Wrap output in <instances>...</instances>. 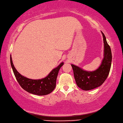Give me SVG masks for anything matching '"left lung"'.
Returning <instances> with one entry per match:
<instances>
[{
  "label": "left lung",
  "mask_w": 123,
  "mask_h": 123,
  "mask_svg": "<svg viewBox=\"0 0 123 123\" xmlns=\"http://www.w3.org/2000/svg\"><path fill=\"white\" fill-rule=\"evenodd\" d=\"M102 33L105 49L104 58L100 67L93 72H87L75 65H71L77 85L83 90H90L101 86L106 80L110 73L112 58V52L106 37L102 32Z\"/></svg>",
  "instance_id": "obj_1"
}]
</instances>
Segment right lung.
<instances>
[{
  "label": "right lung",
  "mask_w": 123,
  "mask_h": 123,
  "mask_svg": "<svg viewBox=\"0 0 123 123\" xmlns=\"http://www.w3.org/2000/svg\"><path fill=\"white\" fill-rule=\"evenodd\" d=\"M10 63L17 81L22 88L32 94L40 96L48 95L51 93L55 88L58 71L63 65V62H62L58 67L52 70L45 78L33 80L25 77L17 71L13 65L11 57H10Z\"/></svg>",
  "instance_id": "add662e5"
}]
</instances>
